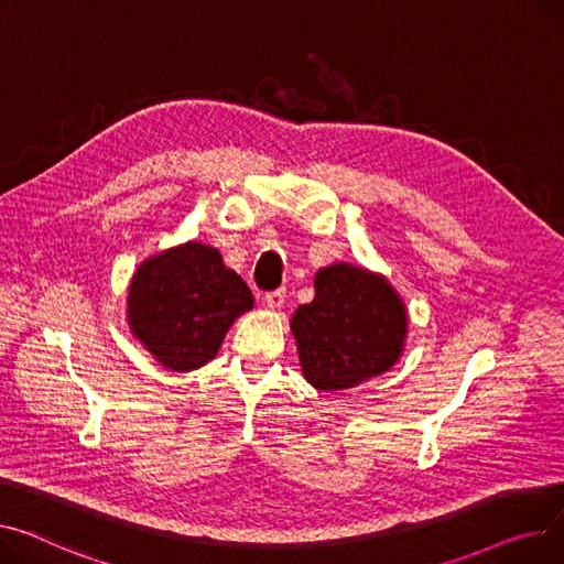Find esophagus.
Instances as JSON below:
<instances>
[{
  "mask_svg": "<svg viewBox=\"0 0 564 564\" xmlns=\"http://www.w3.org/2000/svg\"><path fill=\"white\" fill-rule=\"evenodd\" d=\"M262 302H265V306L270 311H281L283 302H285V290H274V292H268L265 296H262Z\"/></svg>",
  "mask_w": 564,
  "mask_h": 564,
  "instance_id": "1",
  "label": "esophagus"
}]
</instances>
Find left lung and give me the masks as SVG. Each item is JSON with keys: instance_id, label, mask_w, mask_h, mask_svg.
I'll list each match as a JSON object with an SVG mask.
<instances>
[{"instance_id": "obj_1", "label": "left lung", "mask_w": 564, "mask_h": 564, "mask_svg": "<svg viewBox=\"0 0 564 564\" xmlns=\"http://www.w3.org/2000/svg\"><path fill=\"white\" fill-rule=\"evenodd\" d=\"M304 379L343 392L381 377L403 354L408 311L392 283L351 262L315 274V299L290 319Z\"/></svg>"}]
</instances>
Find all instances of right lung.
<instances>
[{
	"mask_svg": "<svg viewBox=\"0 0 564 564\" xmlns=\"http://www.w3.org/2000/svg\"><path fill=\"white\" fill-rule=\"evenodd\" d=\"M251 308V290L221 253L187 240L140 262L129 283L127 322L165 369L193 371L217 356L224 335Z\"/></svg>",
	"mask_w": 564,
	"mask_h": 564,
	"instance_id": "add662e5",
	"label": "right lung"
}]
</instances>
